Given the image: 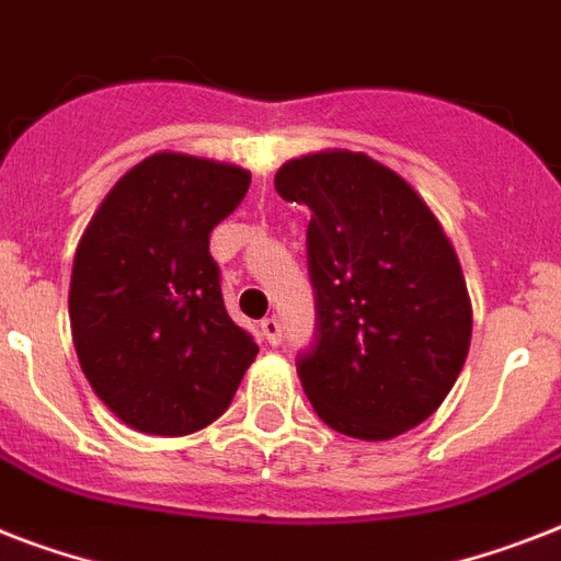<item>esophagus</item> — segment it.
I'll use <instances>...</instances> for the list:
<instances>
[{"label":"esophagus","instance_id":"esophagus-1","mask_svg":"<svg viewBox=\"0 0 561 561\" xmlns=\"http://www.w3.org/2000/svg\"><path fill=\"white\" fill-rule=\"evenodd\" d=\"M259 329H262L264 343H271V346H279V343H282V323L276 320V317H264Z\"/></svg>","mask_w":561,"mask_h":561}]
</instances>
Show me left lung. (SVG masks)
I'll use <instances>...</instances> for the list:
<instances>
[{
    "label": "left lung",
    "instance_id": "left-lung-1",
    "mask_svg": "<svg viewBox=\"0 0 561 561\" xmlns=\"http://www.w3.org/2000/svg\"><path fill=\"white\" fill-rule=\"evenodd\" d=\"M306 203L314 346L297 373L337 434L392 439L425 422L460 375L471 299L460 259L408 180L367 153L317 151L276 171Z\"/></svg>",
    "mask_w": 561,
    "mask_h": 561
}]
</instances>
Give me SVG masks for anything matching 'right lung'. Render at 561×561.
Instances as JSON below:
<instances>
[{"mask_svg":"<svg viewBox=\"0 0 561 561\" xmlns=\"http://www.w3.org/2000/svg\"><path fill=\"white\" fill-rule=\"evenodd\" d=\"M250 188L232 162L160 151L101 201L75 250L72 343L134 431L186 436L229 408L259 346L232 323L209 236Z\"/></svg>","mask_w":561,"mask_h":561,"instance_id":"right-lung-1","label":"right lung"}]
</instances>
